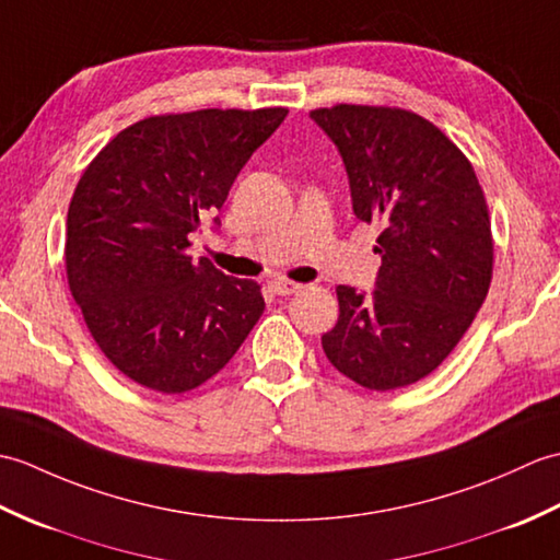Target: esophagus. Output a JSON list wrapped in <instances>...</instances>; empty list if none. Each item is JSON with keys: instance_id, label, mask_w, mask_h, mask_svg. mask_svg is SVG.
Wrapping results in <instances>:
<instances>
[{"instance_id": "obj_1", "label": "esophagus", "mask_w": 560, "mask_h": 560, "mask_svg": "<svg viewBox=\"0 0 560 560\" xmlns=\"http://www.w3.org/2000/svg\"><path fill=\"white\" fill-rule=\"evenodd\" d=\"M270 288L276 290V294H280V296H290L294 292H300L302 284L300 282H292V280H284V278H278V280L270 282Z\"/></svg>"}]
</instances>
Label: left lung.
I'll use <instances>...</instances> for the list:
<instances>
[{
	"mask_svg": "<svg viewBox=\"0 0 560 560\" xmlns=\"http://www.w3.org/2000/svg\"><path fill=\"white\" fill-rule=\"evenodd\" d=\"M312 119L342 155L354 215L381 228L376 290L335 288L323 352L362 388H405L443 364L487 300V198L465 153L415 112L340 103Z\"/></svg>",
	"mask_w": 560,
	"mask_h": 560,
	"instance_id": "8db88e82",
	"label": "left lung"
}]
</instances>
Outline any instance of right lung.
Here are the masks:
<instances>
[{"label":"right lung","mask_w":560,"mask_h":560,"mask_svg":"<svg viewBox=\"0 0 560 560\" xmlns=\"http://www.w3.org/2000/svg\"><path fill=\"white\" fill-rule=\"evenodd\" d=\"M284 117L288 107L145 117L83 170L67 215L69 290L101 352L143 388H198L264 314L258 282L186 248Z\"/></svg>","instance_id":"1"}]
</instances>
